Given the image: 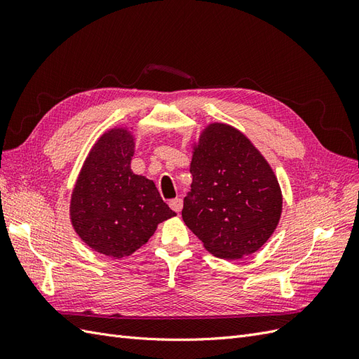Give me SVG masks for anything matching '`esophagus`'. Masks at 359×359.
<instances>
[{"mask_svg": "<svg viewBox=\"0 0 359 359\" xmlns=\"http://www.w3.org/2000/svg\"><path fill=\"white\" fill-rule=\"evenodd\" d=\"M169 206H170V208L173 210V211H175L177 214H180L181 212V210H182V201L181 199H172L170 202H169Z\"/></svg>", "mask_w": 359, "mask_h": 359, "instance_id": "1", "label": "esophagus"}]
</instances>
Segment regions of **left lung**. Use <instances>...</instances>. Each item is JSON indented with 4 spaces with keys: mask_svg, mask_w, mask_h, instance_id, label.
I'll return each mask as SVG.
<instances>
[{
    "mask_svg": "<svg viewBox=\"0 0 359 359\" xmlns=\"http://www.w3.org/2000/svg\"><path fill=\"white\" fill-rule=\"evenodd\" d=\"M182 220L215 257L253 255L277 229L283 194L262 153L240 130L210 123L191 144Z\"/></svg>",
    "mask_w": 359,
    "mask_h": 359,
    "instance_id": "8db88e82",
    "label": "left lung"
}]
</instances>
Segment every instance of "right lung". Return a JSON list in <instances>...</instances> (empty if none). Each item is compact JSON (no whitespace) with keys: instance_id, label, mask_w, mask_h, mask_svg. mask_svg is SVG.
<instances>
[{"instance_id":"obj_1","label":"right lung","mask_w":359,"mask_h":359,"mask_svg":"<svg viewBox=\"0 0 359 359\" xmlns=\"http://www.w3.org/2000/svg\"><path fill=\"white\" fill-rule=\"evenodd\" d=\"M132 130L116 126L97 139L70 199L74 232L94 252L114 259L135 253L161 222L177 215L156 184L130 168L136 147Z\"/></svg>"}]
</instances>
